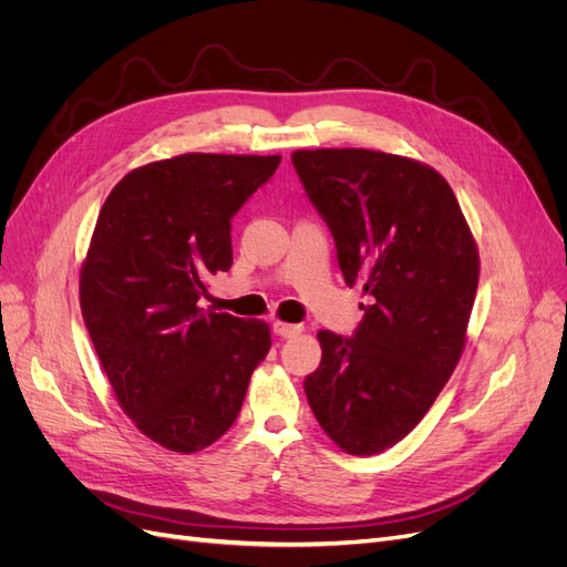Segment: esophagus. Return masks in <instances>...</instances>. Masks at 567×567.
I'll return each mask as SVG.
<instances>
[{"label":"esophagus","mask_w":567,"mask_h":567,"mask_svg":"<svg viewBox=\"0 0 567 567\" xmlns=\"http://www.w3.org/2000/svg\"><path fill=\"white\" fill-rule=\"evenodd\" d=\"M272 331H276L282 339H291V337H299V333L303 331V324H289V322L278 320L276 324H272Z\"/></svg>","instance_id":"obj_1"}]
</instances>
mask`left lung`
Returning a JSON list of instances; mask_svg holds the SVG:
<instances>
[{"label": "left lung", "mask_w": 567, "mask_h": 567, "mask_svg": "<svg viewBox=\"0 0 567 567\" xmlns=\"http://www.w3.org/2000/svg\"><path fill=\"white\" fill-rule=\"evenodd\" d=\"M291 161L337 240L346 285L369 297L354 339L318 331L308 404L346 453H383L423 421L463 358L476 240L427 163L352 146L299 150Z\"/></svg>", "instance_id": "8db88e82"}]
</instances>
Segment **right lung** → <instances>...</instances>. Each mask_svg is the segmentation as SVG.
<instances>
[{"instance_id": "right-lung-1", "label": "right lung", "mask_w": 567, "mask_h": 567, "mask_svg": "<svg viewBox=\"0 0 567 567\" xmlns=\"http://www.w3.org/2000/svg\"><path fill=\"white\" fill-rule=\"evenodd\" d=\"M280 156L182 154L135 167L104 200L79 276L81 316L118 406L175 453L236 423L270 327L198 306L228 270L230 217Z\"/></svg>"}]
</instances>
